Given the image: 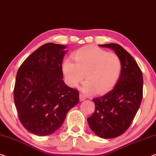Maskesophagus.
Instances as JSON below:
<instances>
[{
  "instance_id": "1",
  "label": "esophagus",
  "mask_w": 156,
  "mask_h": 156,
  "mask_svg": "<svg viewBox=\"0 0 156 156\" xmlns=\"http://www.w3.org/2000/svg\"><path fill=\"white\" fill-rule=\"evenodd\" d=\"M84 100H86V97H85L84 95L82 94H80V101H84Z\"/></svg>"
}]
</instances>
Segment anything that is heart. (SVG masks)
<instances>
[{"label":"heart","instance_id":"b5f03b06","mask_svg":"<svg viewBox=\"0 0 156 156\" xmlns=\"http://www.w3.org/2000/svg\"><path fill=\"white\" fill-rule=\"evenodd\" d=\"M62 63L65 82L74 88L84 80L82 90L86 94H103L114 87L120 77L122 64L118 55L94 48H82Z\"/></svg>","mask_w":156,"mask_h":156}]
</instances>
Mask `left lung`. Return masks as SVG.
<instances>
[{
    "label": "left lung",
    "instance_id": "obj_1",
    "mask_svg": "<svg viewBox=\"0 0 156 156\" xmlns=\"http://www.w3.org/2000/svg\"><path fill=\"white\" fill-rule=\"evenodd\" d=\"M112 49L120 57L121 72L114 89L103 97L93 99L95 112L87 118L89 128L102 138L123 134L131 125L143 98V74L133 57L118 44H99Z\"/></svg>",
    "mask_w": 156,
    "mask_h": 156
}]
</instances>
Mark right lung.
<instances>
[{
  "label": "right lung",
  "instance_id": "add662e5",
  "mask_svg": "<svg viewBox=\"0 0 156 156\" xmlns=\"http://www.w3.org/2000/svg\"><path fill=\"white\" fill-rule=\"evenodd\" d=\"M66 48L52 42L43 44L23 62L17 73L15 105L22 125L35 135L56 131L80 101L78 91L62 80Z\"/></svg>",
  "mask_w": 156,
  "mask_h": 156
}]
</instances>
